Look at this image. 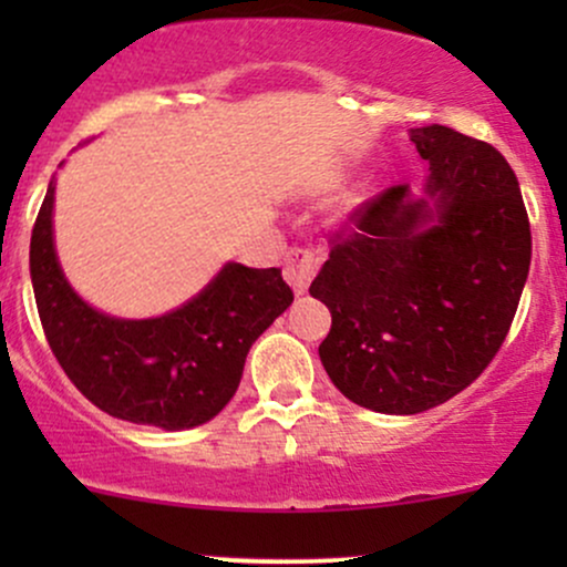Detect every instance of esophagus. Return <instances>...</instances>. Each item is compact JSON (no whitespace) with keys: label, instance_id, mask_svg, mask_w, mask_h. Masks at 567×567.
I'll use <instances>...</instances> for the list:
<instances>
[{"label":"esophagus","instance_id":"obj_1","mask_svg":"<svg viewBox=\"0 0 567 567\" xmlns=\"http://www.w3.org/2000/svg\"><path fill=\"white\" fill-rule=\"evenodd\" d=\"M324 256L315 247H290L288 256H285V269L282 275L288 279V285L296 292H303L309 288L311 279L317 277Z\"/></svg>","mask_w":567,"mask_h":567}]
</instances>
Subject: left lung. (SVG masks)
<instances>
[{
    "label": "left lung",
    "instance_id": "1",
    "mask_svg": "<svg viewBox=\"0 0 567 567\" xmlns=\"http://www.w3.org/2000/svg\"><path fill=\"white\" fill-rule=\"evenodd\" d=\"M410 141L429 159L437 207L410 199L408 184L383 188L333 231L309 288L333 315L320 343L330 381L392 415L437 408L480 379L530 269L528 210L501 152L445 125L410 130Z\"/></svg>",
    "mask_w": 567,
    "mask_h": 567
}]
</instances>
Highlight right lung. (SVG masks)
I'll list each match as a JSON object with an SVG mask.
<instances>
[{
	"mask_svg": "<svg viewBox=\"0 0 567 567\" xmlns=\"http://www.w3.org/2000/svg\"><path fill=\"white\" fill-rule=\"evenodd\" d=\"M50 181L31 231V285L44 338L80 392L114 419L192 429L226 408L256 338L292 303L279 269L229 264L157 320H114L69 288L53 247Z\"/></svg>",
	"mask_w": 567,
	"mask_h": 567,
	"instance_id": "right-lung-1",
	"label": "right lung"
}]
</instances>
